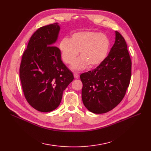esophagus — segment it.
<instances>
[{
    "instance_id": "1",
    "label": "esophagus",
    "mask_w": 151,
    "mask_h": 151,
    "mask_svg": "<svg viewBox=\"0 0 151 151\" xmlns=\"http://www.w3.org/2000/svg\"><path fill=\"white\" fill-rule=\"evenodd\" d=\"M73 75H74V77H75V78H78V77H79V75H78V73H75L73 74Z\"/></svg>"
}]
</instances>
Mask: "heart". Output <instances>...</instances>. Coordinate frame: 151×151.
<instances>
[{
    "label": "heart",
    "mask_w": 151,
    "mask_h": 151,
    "mask_svg": "<svg viewBox=\"0 0 151 151\" xmlns=\"http://www.w3.org/2000/svg\"><path fill=\"white\" fill-rule=\"evenodd\" d=\"M108 37L97 32L81 31L74 33L70 39L63 38L59 43L61 56L66 63L70 64L80 52L81 57L71 65L73 70H81L99 66L105 60L109 50Z\"/></svg>",
    "instance_id": "b5f03b06"
}]
</instances>
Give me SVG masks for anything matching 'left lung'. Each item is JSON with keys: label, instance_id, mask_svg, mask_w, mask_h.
I'll return each mask as SVG.
<instances>
[{"label": "left lung", "instance_id": "1", "mask_svg": "<svg viewBox=\"0 0 151 151\" xmlns=\"http://www.w3.org/2000/svg\"><path fill=\"white\" fill-rule=\"evenodd\" d=\"M132 62L124 37L115 31V42L105 60L80 75L82 100L95 114L107 113L122 101L130 84Z\"/></svg>", "mask_w": 151, "mask_h": 151}]
</instances>
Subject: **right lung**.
Segmentation results:
<instances>
[{
    "label": "right lung",
    "instance_id": "obj_1",
    "mask_svg": "<svg viewBox=\"0 0 151 151\" xmlns=\"http://www.w3.org/2000/svg\"><path fill=\"white\" fill-rule=\"evenodd\" d=\"M60 26L58 22L42 27L30 38L23 53L19 77L27 102L40 112H50L60 105L63 92L74 77L61 60L55 46Z\"/></svg>",
    "mask_w": 151,
    "mask_h": 151
}]
</instances>
